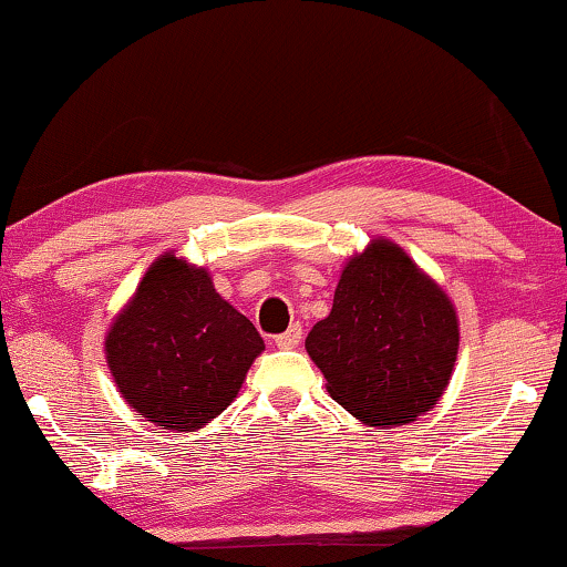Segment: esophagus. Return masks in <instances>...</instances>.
I'll use <instances>...</instances> for the list:
<instances>
[{
  "label": "esophagus",
  "instance_id": "obj_1",
  "mask_svg": "<svg viewBox=\"0 0 567 567\" xmlns=\"http://www.w3.org/2000/svg\"><path fill=\"white\" fill-rule=\"evenodd\" d=\"M300 339H302V326L300 323H292L285 333H280V337H275V344L280 347V349H292V347L300 344Z\"/></svg>",
  "mask_w": 567,
  "mask_h": 567
}]
</instances>
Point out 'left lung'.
Segmentation results:
<instances>
[{
  "label": "left lung",
  "mask_w": 567,
  "mask_h": 567,
  "mask_svg": "<svg viewBox=\"0 0 567 567\" xmlns=\"http://www.w3.org/2000/svg\"><path fill=\"white\" fill-rule=\"evenodd\" d=\"M457 347L452 300L388 238L347 261L331 313L306 339L333 401L370 426H401L434 409Z\"/></svg>",
  "instance_id": "obj_1"
}]
</instances>
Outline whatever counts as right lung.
Wrapping results in <instances>:
<instances>
[{"instance_id": "add662e5", "label": "right lung", "mask_w": 567, "mask_h": 567, "mask_svg": "<svg viewBox=\"0 0 567 567\" xmlns=\"http://www.w3.org/2000/svg\"><path fill=\"white\" fill-rule=\"evenodd\" d=\"M265 349L244 313L215 292L207 269L164 254L105 337L125 403L151 424L195 432L234 403Z\"/></svg>"}]
</instances>
